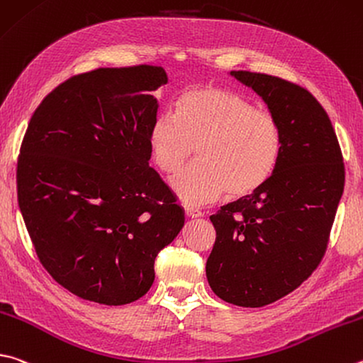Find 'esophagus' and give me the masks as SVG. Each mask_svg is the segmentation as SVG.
<instances>
[{
    "instance_id": "1",
    "label": "esophagus",
    "mask_w": 363,
    "mask_h": 363,
    "mask_svg": "<svg viewBox=\"0 0 363 363\" xmlns=\"http://www.w3.org/2000/svg\"><path fill=\"white\" fill-rule=\"evenodd\" d=\"M184 211H186V214L189 217H192V219H196V217H201L203 216L201 211L194 208V206H184Z\"/></svg>"
}]
</instances>
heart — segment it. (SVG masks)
<instances>
[{"label":"heart","instance_id":"1","mask_svg":"<svg viewBox=\"0 0 363 363\" xmlns=\"http://www.w3.org/2000/svg\"><path fill=\"white\" fill-rule=\"evenodd\" d=\"M149 149L167 174L181 171L196 149L200 162L171 184L186 203L204 204L225 192L241 199L265 186L281 159L282 135L276 117L245 96L200 85L179 96L176 117L155 118Z\"/></svg>","mask_w":363,"mask_h":363}]
</instances>
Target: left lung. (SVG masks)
I'll return each mask as SVG.
<instances>
[{
	"instance_id": "1",
	"label": "left lung",
	"mask_w": 363,
	"mask_h": 363,
	"mask_svg": "<svg viewBox=\"0 0 363 363\" xmlns=\"http://www.w3.org/2000/svg\"><path fill=\"white\" fill-rule=\"evenodd\" d=\"M230 74L267 103L282 150L265 186L209 217L216 242L206 278L223 301L260 308L318 268L345 189V163L330 118L306 89L262 72Z\"/></svg>"
}]
</instances>
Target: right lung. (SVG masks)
Wrapping results in <instances>:
<instances>
[{"mask_svg": "<svg viewBox=\"0 0 363 363\" xmlns=\"http://www.w3.org/2000/svg\"><path fill=\"white\" fill-rule=\"evenodd\" d=\"M168 82L160 67L98 68L44 98L23 136L17 199L39 262L84 300L118 306L152 286L155 257L184 213L149 167Z\"/></svg>", "mask_w": 363, "mask_h": 363, "instance_id": "1", "label": "right lung"}]
</instances>
